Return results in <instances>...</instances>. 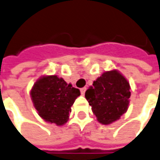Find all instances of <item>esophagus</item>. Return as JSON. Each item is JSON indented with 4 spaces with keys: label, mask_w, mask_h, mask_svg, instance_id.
I'll use <instances>...</instances> for the list:
<instances>
[{
    "label": "esophagus",
    "mask_w": 160,
    "mask_h": 160,
    "mask_svg": "<svg viewBox=\"0 0 160 160\" xmlns=\"http://www.w3.org/2000/svg\"><path fill=\"white\" fill-rule=\"evenodd\" d=\"M86 90H87V88H80V93L82 95H84L85 92H86Z\"/></svg>",
    "instance_id": "obj_1"
}]
</instances>
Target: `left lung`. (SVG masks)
Here are the masks:
<instances>
[{
  "label": "left lung",
  "instance_id": "obj_1",
  "mask_svg": "<svg viewBox=\"0 0 160 160\" xmlns=\"http://www.w3.org/2000/svg\"><path fill=\"white\" fill-rule=\"evenodd\" d=\"M130 84L117 70L103 72L85 93L92 111L102 124L118 120L128 109Z\"/></svg>",
  "mask_w": 160,
  "mask_h": 160
}]
</instances>
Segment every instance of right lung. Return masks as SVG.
Wrapping results in <instances>:
<instances>
[{
	"mask_svg": "<svg viewBox=\"0 0 160 160\" xmlns=\"http://www.w3.org/2000/svg\"><path fill=\"white\" fill-rule=\"evenodd\" d=\"M80 95L79 89L57 75L41 77L30 91L31 100L39 116L44 121L58 126L65 124L69 119L71 107Z\"/></svg>",
	"mask_w": 160,
	"mask_h": 160,
	"instance_id": "add662e5",
	"label": "right lung"
}]
</instances>
